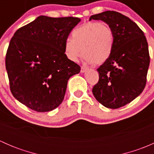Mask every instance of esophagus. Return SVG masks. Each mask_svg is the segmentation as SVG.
Returning <instances> with one entry per match:
<instances>
[{"label":"esophagus","mask_w":154,"mask_h":154,"mask_svg":"<svg viewBox=\"0 0 154 154\" xmlns=\"http://www.w3.org/2000/svg\"><path fill=\"white\" fill-rule=\"evenodd\" d=\"M87 70V68L85 67V66H81V70H80V72L84 73Z\"/></svg>","instance_id":"1"}]
</instances>
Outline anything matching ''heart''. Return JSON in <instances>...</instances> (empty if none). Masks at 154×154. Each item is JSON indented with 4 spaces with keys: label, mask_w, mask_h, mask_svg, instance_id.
Instances as JSON below:
<instances>
[{
    "label": "heart",
    "mask_w": 154,
    "mask_h": 154,
    "mask_svg": "<svg viewBox=\"0 0 154 154\" xmlns=\"http://www.w3.org/2000/svg\"><path fill=\"white\" fill-rule=\"evenodd\" d=\"M114 45L112 29L100 21L87 22L72 32V38L65 43V53L70 60L77 61L83 54L88 63L103 64L109 58Z\"/></svg>",
    "instance_id": "heart-1"
}]
</instances>
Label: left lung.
I'll use <instances>...</instances> for the list:
<instances>
[{
    "label": "left lung",
    "mask_w": 154,
    "mask_h": 154,
    "mask_svg": "<svg viewBox=\"0 0 154 154\" xmlns=\"http://www.w3.org/2000/svg\"><path fill=\"white\" fill-rule=\"evenodd\" d=\"M112 29L114 45L109 58L97 69L98 83L92 93L109 109L125 106L143 91L150 64L148 45L143 31L131 19L115 11L93 15Z\"/></svg>",
    "instance_id": "1"
}]
</instances>
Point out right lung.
<instances>
[{
    "mask_svg": "<svg viewBox=\"0 0 154 154\" xmlns=\"http://www.w3.org/2000/svg\"><path fill=\"white\" fill-rule=\"evenodd\" d=\"M80 21L41 15L14 33L5 63L11 92L18 101L39 112L61 104L68 80L80 71L65 54L68 35Z\"/></svg>",
    "mask_w": 154,
    "mask_h": 154,
    "instance_id": "right-lung-1",
    "label": "right lung"
}]
</instances>
